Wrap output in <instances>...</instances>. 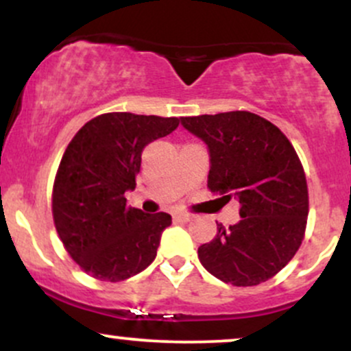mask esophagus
Here are the masks:
<instances>
[{"mask_svg": "<svg viewBox=\"0 0 351 351\" xmlns=\"http://www.w3.org/2000/svg\"><path fill=\"white\" fill-rule=\"evenodd\" d=\"M173 217H175L176 221H189L193 216L188 215V213H175V215H173Z\"/></svg>", "mask_w": 351, "mask_h": 351, "instance_id": "obj_1", "label": "esophagus"}]
</instances>
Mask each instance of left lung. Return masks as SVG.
Masks as SVG:
<instances>
[{
  "label": "left lung",
  "instance_id": "8db88e82",
  "mask_svg": "<svg viewBox=\"0 0 351 351\" xmlns=\"http://www.w3.org/2000/svg\"><path fill=\"white\" fill-rule=\"evenodd\" d=\"M181 125L208 145V188L241 206L239 223L217 224L215 239L199 245V263L236 287L269 280L299 251L307 226V180L292 143L245 110L181 117Z\"/></svg>",
  "mask_w": 351,
  "mask_h": 351
}]
</instances>
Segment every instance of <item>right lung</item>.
<instances>
[{
    "label": "right lung",
    "instance_id": "1",
    "mask_svg": "<svg viewBox=\"0 0 351 351\" xmlns=\"http://www.w3.org/2000/svg\"><path fill=\"white\" fill-rule=\"evenodd\" d=\"M176 117L112 112L88 120L67 145L52 188L56 231L69 256L94 279L120 282L156 257L168 213L128 208L142 152L178 127Z\"/></svg>",
    "mask_w": 351,
    "mask_h": 351
}]
</instances>
